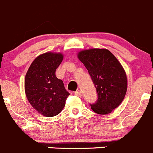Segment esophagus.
I'll return each mask as SVG.
<instances>
[{
  "mask_svg": "<svg viewBox=\"0 0 153 153\" xmlns=\"http://www.w3.org/2000/svg\"><path fill=\"white\" fill-rule=\"evenodd\" d=\"M75 95L78 96V97H81L82 96V93L80 91H76L75 92Z\"/></svg>",
  "mask_w": 153,
  "mask_h": 153,
  "instance_id": "1",
  "label": "esophagus"
}]
</instances>
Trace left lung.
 <instances>
[{"label": "left lung", "instance_id": "1", "mask_svg": "<svg viewBox=\"0 0 153 153\" xmlns=\"http://www.w3.org/2000/svg\"><path fill=\"white\" fill-rule=\"evenodd\" d=\"M78 57L88 70L98 95L91 108L100 115L110 113L120 105L126 94L127 77L121 64L105 48L83 50Z\"/></svg>", "mask_w": 153, "mask_h": 153}]
</instances>
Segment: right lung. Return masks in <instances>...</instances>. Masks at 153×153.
I'll return each instance as SVG.
<instances>
[{"label":"right lung","mask_w":153,"mask_h":153,"mask_svg":"<svg viewBox=\"0 0 153 153\" xmlns=\"http://www.w3.org/2000/svg\"><path fill=\"white\" fill-rule=\"evenodd\" d=\"M61 53L46 52L30 65L25 79L27 99L35 110L46 117H53L63 110L70 94L56 70L63 60Z\"/></svg>","instance_id":"right-lung-1"}]
</instances>
